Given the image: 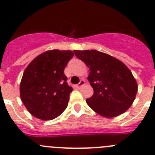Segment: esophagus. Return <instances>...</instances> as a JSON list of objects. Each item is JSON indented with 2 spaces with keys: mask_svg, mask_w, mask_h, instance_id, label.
Wrapping results in <instances>:
<instances>
[{
  "mask_svg": "<svg viewBox=\"0 0 155 155\" xmlns=\"http://www.w3.org/2000/svg\"><path fill=\"white\" fill-rule=\"evenodd\" d=\"M85 83H86L85 80H83V79H82L81 81L79 82V84H78V85H77V87H83V86L85 85Z\"/></svg>",
  "mask_w": 155,
  "mask_h": 155,
  "instance_id": "1",
  "label": "esophagus"
}]
</instances>
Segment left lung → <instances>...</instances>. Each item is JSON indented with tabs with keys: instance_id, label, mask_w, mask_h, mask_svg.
I'll return each instance as SVG.
<instances>
[{
	"instance_id": "left-lung-1",
	"label": "left lung",
	"mask_w": 155,
	"mask_h": 155,
	"mask_svg": "<svg viewBox=\"0 0 155 155\" xmlns=\"http://www.w3.org/2000/svg\"><path fill=\"white\" fill-rule=\"evenodd\" d=\"M76 57L90 69L88 80L94 94L87 103L98 115L113 118L133 104L138 85L130 68L116 58L95 50L77 51Z\"/></svg>"
}]
</instances>
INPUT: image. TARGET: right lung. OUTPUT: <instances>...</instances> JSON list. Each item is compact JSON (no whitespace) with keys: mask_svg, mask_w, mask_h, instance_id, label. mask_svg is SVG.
<instances>
[{"mask_svg":"<svg viewBox=\"0 0 155 155\" xmlns=\"http://www.w3.org/2000/svg\"><path fill=\"white\" fill-rule=\"evenodd\" d=\"M73 55L72 51L49 50L28 64L20 83V97L31 115L51 120L65 110L72 87L64 70Z\"/></svg>","mask_w":155,"mask_h":155,"instance_id":"right-lung-1","label":"right lung"}]
</instances>
